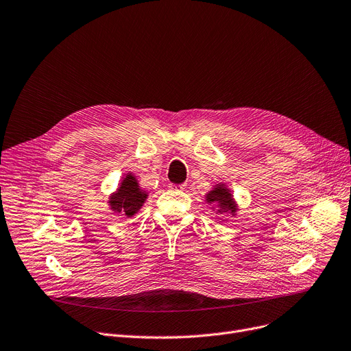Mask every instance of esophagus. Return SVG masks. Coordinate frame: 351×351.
Segmentation results:
<instances>
[{"instance_id": "34e87169", "label": "esophagus", "mask_w": 351, "mask_h": 351, "mask_svg": "<svg viewBox=\"0 0 351 351\" xmlns=\"http://www.w3.org/2000/svg\"><path fill=\"white\" fill-rule=\"evenodd\" d=\"M169 188L173 189V191H185L186 185H185V183H180V185H175V183H172V185H171Z\"/></svg>"}]
</instances>
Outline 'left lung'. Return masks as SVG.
Returning <instances> with one entry per match:
<instances>
[{
    "label": "left lung",
    "mask_w": 351,
    "mask_h": 351,
    "mask_svg": "<svg viewBox=\"0 0 351 351\" xmlns=\"http://www.w3.org/2000/svg\"><path fill=\"white\" fill-rule=\"evenodd\" d=\"M205 200L208 202V205L212 206L216 215H229L230 217L237 215V204L225 182L213 185V188L205 195Z\"/></svg>",
    "instance_id": "left-lung-1"
}]
</instances>
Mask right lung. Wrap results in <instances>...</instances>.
Segmentation results:
<instances>
[{
	"label": "right lung",
	"mask_w": 351,
	"mask_h": 351,
	"mask_svg": "<svg viewBox=\"0 0 351 351\" xmlns=\"http://www.w3.org/2000/svg\"><path fill=\"white\" fill-rule=\"evenodd\" d=\"M147 196L149 193L139 186L136 176L128 172L122 176L118 189L109 195L108 206L112 213L132 217L142 209Z\"/></svg>",
	"instance_id": "obj_1"
}]
</instances>
